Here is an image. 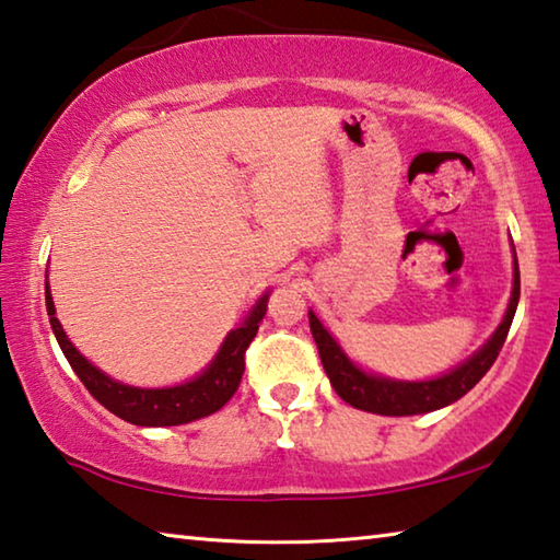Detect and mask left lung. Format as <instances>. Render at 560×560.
I'll return each instance as SVG.
<instances>
[{"label":"left lung","instance_id":"obj_1","mask_svg":"<svg viewBox=\"0 0 560 560\" xmlns=\"http://www.w3.org/2000/svg\"><path fill=\"white\" fill-rule=\"evenodd\" d=\"M518 264L514 261V291H511V301L506 308V316L497 328V334L489 338V343L474 353L467 363L454 368L452 373L434 377V381L424 383H397L387 381L381 375H368L350 363L348 355L340 350V346L330 338L328 330L320 326V320L314 316V311H308V324L311 334L318 346L320 363L328 375L330 385L338 393L340 400L358 407V410L385 415V417H405V415H422L440 410L444 405H452L459 400L462 395H467L474 385H477L487 371L494 365L501 346L509 336L511 320H514L516 306H518Z\"/></svg>","mask_w":560,"mask_h":560}]
</instances>
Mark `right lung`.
<instances>
[{
    "mask_svg": "<svg viewBox=\"0 0 560 560\" xmlns=\"http://www.w3.org/2000/svg\"><path fill=\"white\" fill-rule=\"evenodd\" d=\"M267 301L269 293H264L249 318L226 336L222 350L217 353L212 365L207 368L200 377H195V381H189L185 385L163 387V390H145V387H130L113 381V377L101 373L96 365H91L89 360L73 348L71 340L63 334L59 318L54 316V301L49 293V283H46V311H49L54 336L59 340L73 373L79 375V381L86 385V390L96 397L106 410L118 415L120 420H126L130 424H140V428L185 424L212 415L230 402V397L242 383L246 348H249L254 336H257L261 318L267 314Z\"/></svg>",
    "mask_w": 560,
    "mask_h": 560,
    "instance_id": "right-lung-1",
    "label": "right lung"
}]
</instances>
